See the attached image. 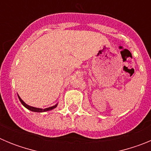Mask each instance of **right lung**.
Masks as SVG:
<instances>
[{"instance_id":"add662e5","label":"right lung","mask_w":151,"mask_h":151,"mask_svg":"<svg viewBox=\"0 0 151 151\" xmlns=\"http://www.w3.org/2000/svg\"><path fill=\"white\" fill-rule=\"evenodd\" d=\"M18 97L19 99V101H20V102L22 103V104L26 108H27L28 110H29L30 111H32V112H36V113H43V112H47V111H50V110H54V108H56L57 106V104H55L54 106H50V107H47V108H45V109H41V108H37V107H34V106H29V105L26 104V103L24 102L23 101H22V99L20 98V97L18 95Z\"/></svg>"}]
</instances>
